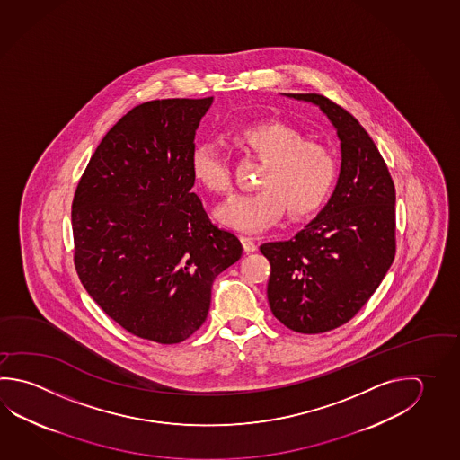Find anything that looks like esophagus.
Returning <instances> with one entry per match:
<instances>
[{
	"label": "esophagus",
	"mask_w": 460,
	"mask_h": 460,
	"mask_svg": "<svg viewBox=\"0 0 460 460\" xmlns=\"http://www.w3.org/2000/svg\"><path fill=\"white\" fill-rule=\"evenodd\" d=\"M242 244L246 252H254V251H258V243L254 242L251 236H242Z\"/></svg>",
	"instance_id": "esophagus-1"
}]
</instances>
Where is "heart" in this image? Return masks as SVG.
Instances as JSON below:
<instances>
[{
  "label": "heart",
  "mask_w": 460,
  "mask_h": 460,
  "mask_svg": "<svg viewBox=\"0 0 460 460\" xmlns=\"http://www.w3.org/2000/svg\"><path fill=\"white\" fill-rule=\"evenodd\" d=\"M266 165L261 168L254 192H238L222 202L216 216L224 226L256 234L276 224L284 208L290 217H305L321 209L334 190V155L318 142L282 121H262L234 134ZM191 175L212 192L230 190V168L214 144H198L190 157Z\"/></svg>",
  "instance_id": "obj_1"
}]
</instances>
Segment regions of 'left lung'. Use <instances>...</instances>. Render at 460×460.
Listing matches in <instances>:
<instances>
[{
  "label": "left lung",
  "instance_id": "8db88e82",
  "mask_svg": "<svg viewBox=\"0 0 460 460\" xmlns=\"http://www.w3.org/2000/svg\"><path fill=\"white\" fill-rule=\"evenodd\" d=\"M284 95L318 105L341 139V175L324 209L292 240L261 246L272 314L295 332L321 334L350 321L391 268L395 188L357 118L319 93Z\"/></svg>",
  "mask_w": 460,
  "mask_h": 460
}]
</instances>
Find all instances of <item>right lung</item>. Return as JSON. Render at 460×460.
Here are the masks:
<instances>
[{"label":"right lung","mask_w":460,"mask_h":460,"mask_svg":"<svg viewBox=\"0 0 460 460\" xmlns=\"http://www.w3.org/2000/svg\"><path fill=\"white\" fill-rule=\"evenodd\" d=\"M206 99L129 110L105 134L73 199L75 266L110 318L141 339L183 342L208 318L214 279L242 258L192 192Z\"/></svg>","instance_id":"add662e5"}]
</instances>
